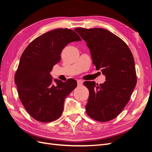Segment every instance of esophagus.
<instances>
[{"label":"esophagus","instance_id":"esophagus-1","mask_svg":"<svg viewBox=\"0 0 152 152\" xmlns=\"http://www.w3.org/2000/svg\"><path fill=\"white\" fill-rule=\"evenodd\" d=\"M82 84H83V82L81 80H77V85L79 86H81Z\"/></svg>","mask_w":152,"mask_h":152}]
</instances>
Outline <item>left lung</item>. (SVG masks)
<instances>
[{
    "instance_id": "8db88e82",
    "label": "left lung",
    "mask_w": 152,
    "mask_h": 152,
    "mask_svg": "<svg viewBox=\"0 0 152 152\" xmlns=\"http://www.w3.org/2000/svg\"><path fill=\"white\" fill-rule=\"evenodd\" d=\"M75 30L86 42L96 70L106 77V81L99 85L94 81L84 82L89 91L86 113L97 121H110L121 113L136 85L134 57L127 45L107 30Z\"/></svg>"
}]
</instances>
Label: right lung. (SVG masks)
Here are the masks:
<instances>
[{
    "instance_id": "add662e5",
    "label": "right lung",
    "mask_w": 152,
    "mask_h": 152,
    "mask_svg": "<svg viewBox=\"0 0 152 152\" xmlns=\"http://www.w3.org/2000/svg\"><path fill=\"white\" fill-rule=\"evenodd\" d=\"M81 40L73 30L58 28L38 37L23 53L15 82L21 102L36 121L50 122L61 115L65 98L77 87V81L54 79V85L50 72L60 61L66 45Z\"/></svg>"
}]
</instances>
